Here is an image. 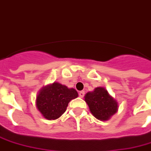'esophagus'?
<instances>
[{
	"instance_id": "1",
	"label": "esophagus",
	"mask_w": 151,
	"mask_h": 151,
	"mask_svg": "<svg viewBox=\"0 0 151 151\" xmlns=\"http://www.w3.org/2000/svg\"><path fill=\"white\" fill-rule=\"evenodd\" d=\"M84 95H85V91H82L79 92V97H81V98H83V97H84Z\"/></svg>"
}]
</instances>
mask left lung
Wrapping results in <instances>:
<instances>
[{"instance_id":"left-lung-1","label":"left lung","mask_w":151,"mask_h":151,"mask_svg":"<svg viewBox=\"0 0 151 151\" xmlns=\"http://www.w3.org/2000/svg\"><path fill=\"white\" fill-rule=\"evenodd\" d=\"M92 115L99 120H108L118 110V104L104 87H97L85 95Z\"/></svg>"}]
</instances>
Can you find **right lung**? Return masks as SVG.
<instances>
[{
	"mask_svg": "<svg viewBox=\"0 0 151 151\" xmlns=\"http://www.w3.org/2000/svg\"><path fill=\"white\" fill-rule=\"evenodd\" d=\"M78 96L75 89L53 82L40 91L36 97V108L44 118L56 120L66 111L69 102Z\"/></svg>",
	"mask_w": 151,
	"mask_h": 151,
	"instance_id": "add662e5",
	"label": "right lung"
}]
</instances>
